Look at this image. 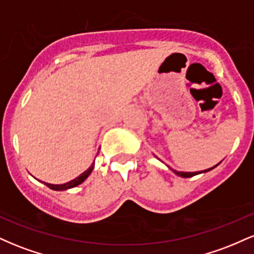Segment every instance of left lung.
Segmentation results:
<instances>
[{
    "mask_svg": "<svg viewBox=\"0 0 254 254\" xmlns=\"http://www.w3.org/2000/svg\"><path fill=\"white\" fill-rule=\"evenodd\" d=\"M218 165V164H217ZM216 165V166H217ZM216 166H214V167H216ZM214 167H211V168H208V170H204V171H200V172H179V171H176V170H171L174 172V173L177 174V176H179V177H183V178H191V177H193V176H197V174H199V173H205V172H209V171H211L212 168Z\"/></svg>",
    "mask_w": 254,
    "mask_h": 254,
    "instance_id": "left-lung-1",
    "label": "left lung"
}]
</instances>
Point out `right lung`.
<instances>
[{
  "label": "right lung",
  "instance_id": "right-lung-1",
  "mask_svg": "<svg viewBox=\"0 0 254 254\" xmlns=\"http://www.w3.org/2000/svg\"><path fill=\"white\" fill-rule=\"evenodd\" d=\"M93 167H94V162H93L92 166H90L88 170L84 171L82 174H80V176H78L77 178H75V179L70 180V182H69V183L62 184V185H54V184H48V183H44V184H45V185L48 186V188H50V189H52V190H55V191H64V190H68V189L75 188V186L80 185L81 183H83L84 180H86L87 178H88L89 174L92 173Z\"/></svg>",
  "mask_w": 254,
  "mask_h": 254
}]
</instances>
